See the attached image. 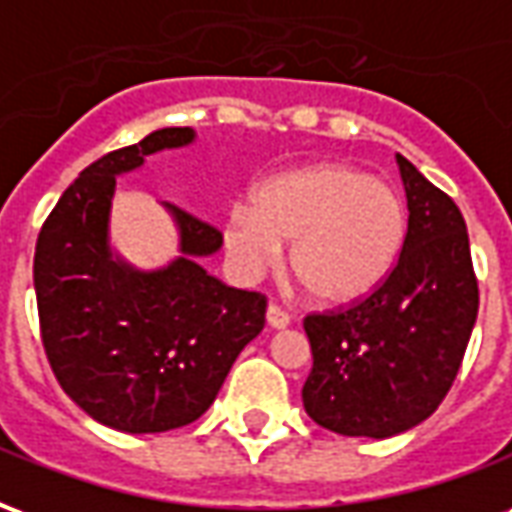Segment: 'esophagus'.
<instances>
[{
  "label": "esophagus",
  "mask_w": 512,
  "mask_h": 512,
  "mask_svg": "<svg viewBox=\"0 0 512 512\" xmlns=\"http://www.w3.org/2000/svg\"><path fill=\"white\" fill-rule=\"evenodd\" d=\"M266 321L271 329H285L290 323V315L282 307H277V304H268V310H266Z\"/></svg>",
  "instance_id": "34e87169"
}]
</instances>
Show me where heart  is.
<instances>
[{
	"instance_id": "1",
	"label": "heart",
	"mask_w": 512,
	"mask_h": 512,
	"mask_svg": "<svg viewBox=\"0 0 512 512\" xmlns=\"http://www.w3.org/2000/svg\"><path fill=\"white\" fill-rule=\"evenodd\" d=\"M406 202L389 183L351 164H312L263 180L252 205H233L222 241L246 279L277 263L288 244V268L321 304H351L384 282L403 252Z\"/></svg>"
}]
</instances>
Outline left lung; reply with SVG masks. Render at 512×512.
<instances>
[{
  "mask_svg": "<svg viewBox=\"0 0 512 512\" xmlns=\"http://www.w3.org/2000/svg\"><path fill=\"white\" fill-rule=\"evenodd\" d=\"M397 167L408 230L392 274L367 299L304 318V408L340 436L386 439L428 419L461 370L480 307L458 205L408 158Z\"/></svg>",
  "mask_w": 512,
  "mask_h": 512,
  "instance_id": "obj_1",
  "label": "left lung"
}]
</instances>
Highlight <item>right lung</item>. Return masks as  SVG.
Masks as SVG:
<instances>
[{"instance_id": "right-lung-1", "label": "right lung", "mask_w": 512, "mask_h": 512, "mask_svg": "<svg viewBox=\"0 0 512 512\" xmlns=\"http://www.w3.org/2000/svg\"><path fill=\"white\" fill-rule=\"evenodd\" d=\"M194 142L161 128L106 153L65 189L35 246L40 340L73 403L106 428L164 433L200 419L230 367L266 326V296L227 288L200 266L222 233L178 205L180 257L136 271L109 249L117 175Z\"/></svg>"}]
</instances>
